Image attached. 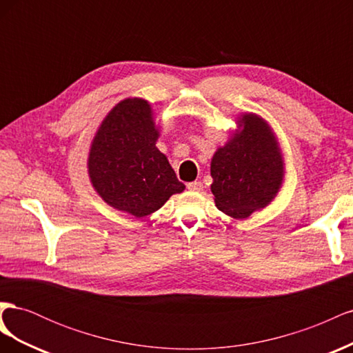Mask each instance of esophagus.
Wrapping results in <instances>:
<instances>
[{
  "mask_svg": "<svg viewBox=\"0 0 353 353\" xmlns=\"http://www.w3.org/2000/svg\"><path fill=\"white\" fill-rule=\"evenodd\" d=\"M187 188L190 191H201L203 190V184L199 183V181H193V183H188Z\"/></svg>",
  "mask_w": 353,
  "mask_h": 353,
  "instance_id": "1",
  "label": "esophagus"
}]
</instances>
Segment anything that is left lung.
Returning <instances> with one entry per match:
<instances>
[{"mask_svg": "<svg viewBox=\"0 0 353 353\" xmlns=\"http://www.w3.org/2000/svg\"><path fill=\"white\" fill-rule=\"evenodd\" d=\"M284 174L281 148L268 122L254 113H241L237 130L212 157L215 205L231 218H249L276 197Z\"/></svg>", "mask_w": 353, "mask_h": 353, "instance_id": "8db88e82", "label": "left lung"}]
</instances>
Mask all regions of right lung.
<instances>
[{"instance_id": "add662e5", "label": "right lung", "mask_w": 353, "mask_h": 353, "mask_svg": "<svg viewBox=\"0 0 353 353\" xmlns=\"http://www.w3.org/2000/svg\"><path fill=\"white\" fill-rule=\"evenodd\" d=\"M159 135L153 109L144 99H125L103 119L87 166L94 190L113 209L144 218L185 190L156 147Z\"/></svg>"}]
</instances>
